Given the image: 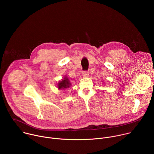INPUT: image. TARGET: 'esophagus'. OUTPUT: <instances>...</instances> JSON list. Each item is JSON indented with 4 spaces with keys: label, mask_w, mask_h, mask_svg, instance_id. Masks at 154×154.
I'll use <instances>...</instances> for the list:
<instances>
[{
    "label": "esophagus",
    "mask_w": 154,
    "mask_h": 154,
    "mask_svg": "<svg viewBox=\"0 0 154 154\" xmlns=\"http://www.w3.org/2000/svg\"><path fill=\"white\" fill-rule=\"evenodd\" d=\"M82 74V75H83L84 77H86L88 76V75H89V72H88V71H83Z\"/></svg>",
    "instance_id": "esophagus-1"
}]
</instances>
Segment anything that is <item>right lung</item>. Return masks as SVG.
Wrapping results in <instances>:
<instances>
[{
    "instance_id": "1",
    "label": "right lung",
    "mask_w": 154,
    "mask_h": 154,
    "mask_svg": "<svg viewBox=\"0 0 154 154\" xmlns=\"http://www.w3.org/2000/svg\"><path fill=\"white\" fill-rule=\"evenodd\" d=\"M58 88L59 90H64L66 88H68L70 86H71V84L69 82V80L66 77H64L62 80L60 81L57 85Z\"/></svg>"
}]
</instances>
